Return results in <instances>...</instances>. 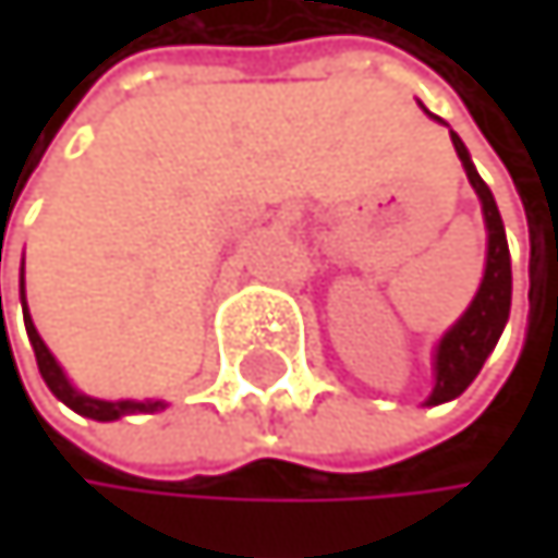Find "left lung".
Wrapping results in <instances>:
<instances>
[{
    "instance_id": "obj_1",
    "label": "left lung",
    "mask_w": 558,
    "mask_h": 558,
    "mask_svg": "<svg viewBox=\"0 0 558 558\" xmlns=\"http://www.w3.org/2000/svg\"><path fill=\"white\" fill-rule=\"evenodd\" d=\"M452 143H456V154H459V160L465 167V177H469L472 190L482 201L485 230H488V251H485V274H482L478 294L472 298L469 311L441 335V341L435 348V388H432L425 404L452 401L475 381L485 357L492 354V348H496V341H499V335L506 328L509 304H512V260H509L506 227H502L496 197H492V190L478 177V170H475V163L469 157L465 143L459 140V133H452Z\"/></svg>"
}]
</instances>
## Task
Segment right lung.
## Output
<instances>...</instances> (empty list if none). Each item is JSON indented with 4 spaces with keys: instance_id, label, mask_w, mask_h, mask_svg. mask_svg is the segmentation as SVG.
Returning <instances> with one entry per match:
<instances>
[{
    "instance_id": "right-lung-1",
    "label": "right lung",
    "mask_w": 558,
    "mask_h": 558,
    "mask_svg": "<svg viewBox=\"0 0 558 558\" xmlns=\"http://www.w3.org/2000/svg\"><path fill=\"white\" fill-rule=\"evenodd\" d=\"M19 298H23V314H26V335H29V344L36 351V364H39V375L43 381L49 385V391L62 401V404H70L73 412H80L83 418H96V422H117L123 415H136V412H160L163 409V401H102V398H89L83 391H76L70 385V378L62 375L59 368V361L52 357V351L46 348V341L39 338L36 325H33V317H29V307H26V281H19ZM2 304V298H0Z\"/></svg>"
}]
</instances>
